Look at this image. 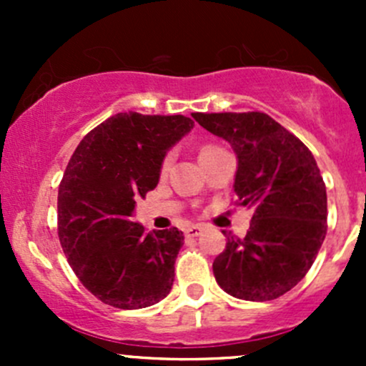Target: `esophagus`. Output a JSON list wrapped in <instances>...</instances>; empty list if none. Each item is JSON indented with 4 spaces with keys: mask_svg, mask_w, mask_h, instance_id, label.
Returning a JSON list of instances; mask_svg holds the SVG:
<instances>
[{
    "mask_svg": "<svg viewBox=\"0 0 366 366\" xmlns=\"http://www.w3.org/2000/svg\"><path fill=\"white\" fill-rule=\"evenodd\" d=\"M204 227L202 224H193V227L186 228V237H198L202 234Z\"/></svg>",
    "mask_w": 366,
    "mask_h": 366,
    "instance_id": "esophagus-1",
    "label": "esophagus"
}]
</instances>
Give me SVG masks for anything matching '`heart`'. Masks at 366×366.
Segmentation results:
<instances>
[{"label": "heart", "instance_id": "1", "mask_svg": "<svg viewBox=\"0 0 366 366\" xmlns=\"http://www.w3.org/2000/svg\"><path fill=\"white\" fill-rule=\"evenodd\" d=\"M214 149H216V147H210V145L204 147V149L200 150V156H204V154L210 152V150H214ZM169 164H172V156H166L164 159H162V164H161V173H166V172H168Z\"/></svg>", "mask_w": 366, "mask_h": 366}]
</instances>
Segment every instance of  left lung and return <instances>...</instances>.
I'll list each match as a JSON object with an SVG mask.
<instances>
[{
	"label": "left lung",
	"instance_id": "left-lung-1",
	"mask_svg": "<svg viewBox=\"0 0 366 366\" xmlns=\"http://www.w3.org/2000/svg\"><path fill=\"white\" fill-rule=\"evenodd\" d=\"M237 156L234 191L253 209L244 239L228 232L212 264L221 289L244 301H271L297 285L322 246L327 197L312 152L269 114L194 113Z\"/></svg>",
	"mask_w": 366,
	"mask_h": 366
}]
</instances>
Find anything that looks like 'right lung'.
I'll use <instances>...</instances> for the list:
<instances>
[{
    "label": "right lung",
    "mask_w": 366,
    "mask_h": 366,
    "mask_svg": "<svg viewBox=\"0 0 366 366\" xmlns=\"http://www.w3.org/2000/svg\"><path fill=\"white\" fill-rule=\"evenodd\" d=\"M193 125L184 114L118 113L70 157L58 189V235L79 282L106 305L147 308L172 290L184 234L175 227L147 234L132 216Z\"/></svg>",
    "instance_id": "right-lung-1"
}]
</instances>
